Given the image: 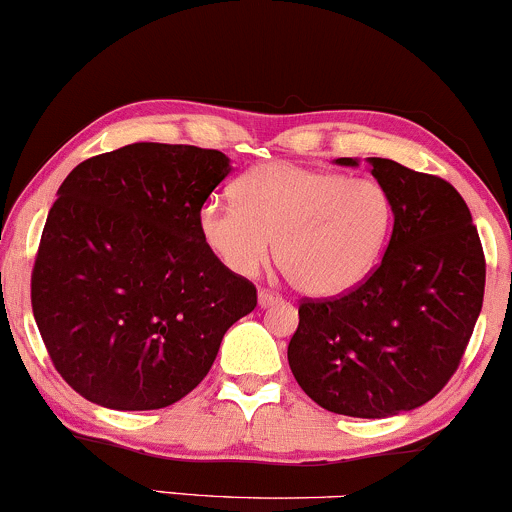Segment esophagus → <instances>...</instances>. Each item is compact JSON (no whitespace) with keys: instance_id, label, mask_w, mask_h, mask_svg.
I'll return each instance as SVG.
<instances>
[{"instance_id":"34e87169","label":"esophagus","mask_w":512,"mask_h":512,"mask_svg":"<svg viewBox=\"0 0 512 512\" xmlns=\"http://www.w3.org/2000/svg\"><path fill=\"white\" fill-rule=\"evenodd\" d=\"M257 301H260L262 308H269V305H276L281 303V296L276 291H269V289H260L257 293Z\"/></svg>"}]
</instances>
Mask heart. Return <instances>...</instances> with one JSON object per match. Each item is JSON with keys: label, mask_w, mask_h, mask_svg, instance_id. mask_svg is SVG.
<instances>
[{"label": "heart", "mask_w": 512, "mask_h": 512, "mask_svg": "<svg viewBox=\"0 0 512 512\" xmlns=\"http://www.w3.org/2000/svg\"><path fill=\"white\" fill-rule=\"evenodd\" d=\"M395 204L383 182L301 163L272 161L236 182V202L199 209V236L226 269L255 276L276 252L291 286L337 296L383 257Z\"/></svg>", "instance_id": "obj_1"}]
</instances>
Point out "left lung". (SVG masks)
Listing matches in <instances>:
<instances>
[{
  "label": "left lung",
  "mask_w": 512,
  "mask_h": 512,
  "mask_svg": "<svg viewBox=\"0 0 512 512\" xmlns=\"http://www.w3.org/2000/svg\"><path fill=\"white\" fill-rule=\"evenodd\" d=\"M366 163L395 204L383 262L346 293L303 298L289 366L322 409L383 419L426 404L455 375L481 313L486 260L448 180L390 158Z\"/></svg>",
  "instance_id": "1"
}]
</instances>
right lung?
I'll return each mask as SVG.
<instances>
[{"label": "right lung", "mask_w": 512, "mask_h": 512, "mask_svg": "<svg viewBox=\"0 0 512 512\" xmlns=\"http://www.w3.org/2000/svg\"><path fill=\"white\" fill-rule=\"evenodd\" d=\"M231 173L216 149L137 142L86 158L57 190L31 274L52 366L88 402L146 411L202 383L257 289L199 236Z\"/></svg>", "instance_id": "add662e5"}]
</instances>
